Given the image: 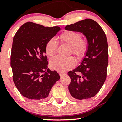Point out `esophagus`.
<instances>
[{"instance_id":"obj_1","label":"esophagus","mask_w":122,"mask_h":122,"mask_svg":"<svg viewBox=\"0 0 122 122\" xmlns=\"http://www.w3.org/2000/svg\"><path fill=\"white\" fill-rule=\"evenodd\" d=\"M59 74H60V77H62V76H64V75H66V73H60Z\"/></svg>"}]
</instances>
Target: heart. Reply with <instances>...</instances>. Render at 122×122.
Here are the masks:
<instances>
[{"label":"heart","instance_id":"1","mask_svg":"<svg viewBox=\"0 0 122 122\" xmlns=\"http://www.w3.org/2000/svg\"><path fill=\"white\" fill-rule=\"evenodd\" d=\"M59 39L63 43L71 47V51L77 56L78 60L85 57L88 49V43L85 39H82L80 32L71 30L63 32L59 36ZM57 50V44L55 40L51 39L46 44L45 51L47 55L54 56ZM75 65V60L72 57L66 59L60 57L52 58L50 61V66L52 69L63 72L73 68Z\"/></svg>","mask_w":122,"mask_h":122}]
</instances>
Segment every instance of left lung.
Returning a JSON list of instances; mask_svg holds the SVG:
<instances>
[{"label": "left lung", "mask_w": 122, "mask_h": 122, "mask_svg": "<svg viewBox=\"0 0 122 122\" xmlns=\"http://www.w3.org/2000/svg\"><path fill=\"white\" fill-rule=\"evenodd\" d=\"M65 29L82 33L88 43L80 65L68 72L71 80L68 85L70 95L80 100L93 97L102 88L107 76L108 46L106 34L100 25L90 19L67 25Z\"/></svg>", "instance_id": "left-lung-1"}]
</instances>
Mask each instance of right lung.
<instances>
[{"mask_svg": "<svg viewBox=\"0 0 122 122\" xmlns=\"http://www.w3.org/2000/svg\"><path fill=\"white\" fill-rule=\"evenodd\" d=\"M61 30L59 26L44 27L27 22L14 37L10 65L15 86L24 97L43 100L60 78L56 71L47 68L45 46Z\"/></svg>", "mask_w": 122, "mask_h": 122, "instance_id": "obj_1", "label": "right lung"}]
</instances>
